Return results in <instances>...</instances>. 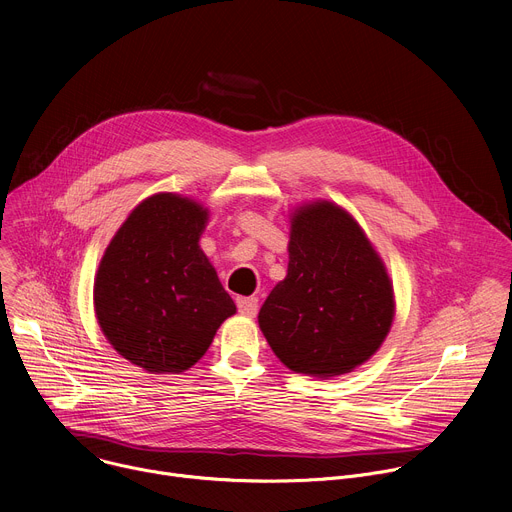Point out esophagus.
Wrapping results in <instances>:
<instances>
[{
  "label": "esophagus",
  "mask_w": 512,
  "mask_h": 512,
  "mask_svg": "<svg viewBox=\"0 0 512 512\" xmlns=\"http://www.w3.org/2000/svg\"><path fill=\"white\" fill-rule=\"evenodd\" d=\"M237 308L243 316L253 318L259 310V304H257V298H237Z\"/></svg>",
  "instance_id": "obj_1"
}]
</instances>
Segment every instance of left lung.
Segmentation results:
<instances>
[{
	"mask_svg": "<svg viewBox=\"0 0 512 512\" xmlns=\"http://www.w3.org/2000/svg\"><path fill=\"white\" fill-rule=\"evenodd\" d=\"M289 263L259 310V328L289 371L316 379L352 373L385 342L395 291L375 245L330 200L289 212Z\"/></svg>",
	"mask_w": 512,
	"mask_h": 512,
	"instance_id": "obj_1",
	"label": "left lung"
}]
</instances>
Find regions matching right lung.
I'll list each match as a JSON object with an SVG mask.
<instances>
[{
    "instance_id": "obj_1",
    "label": "right lung",
    "mask_w": 512,
    "mask_h": 512,
    "mask_svg": "<svg viewBox=\"0 0 512 512\" xmlns=\"http://www.w3.org/2000/svg\"><path fill=\"white\" fill-rule=\"evenodd\" d=\"M208 208L158 192L141 200L107 245L93 287L109 344L152 375L188 371L237 312L200 249Z\"/></svg>"
}]
</instances>
